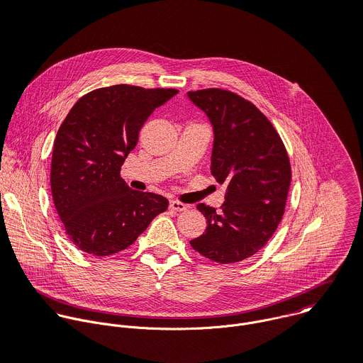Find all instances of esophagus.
<instances>
[{"mask_svg": "<svg viewBox=\"0 0 363 363\" xmlns=\"http://www.w3.org/2000/svg\"><path fill=\"white\" fill-rule=\"evenodd\" d=\"M169 208L171 210H174V211H185L188 206L185 205V203H182V202H179V201H169Z\"/></svg>", "mask_w": 363, "mask_h": 363, "instance_id": "obj_1", "label": "esophagus"}]
</instances>
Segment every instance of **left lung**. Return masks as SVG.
I'll return each mask as SVG.
<instances>
[{"label": "left lung", "instance_id": "left-lung-1", "mask_svg": "<svg viewBox=\"0 0 363 363\" xmlns=\"http://www.w3.org/2000/svg\"><path fill=\"white\" fill-rule=\"evenodd\" d=\"M188 97L213 125L211 175L227 185L220 211L196 205L208 225L189 242L216 263H238L276 233L291 181L290 161L277 130L251 101L223 89L188 91Z\"/></svg>", "mask_w": 363, "mask_h": 363}]
</instances>
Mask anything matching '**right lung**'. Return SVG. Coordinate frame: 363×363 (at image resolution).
Wrapping results in <instances>:
<instances>
[{
	"instance_id": "obj_1",
	"label": "right lung",
	"mask_w": 363,
	"mask_h": 363,
	"mask_svg": "<svg viewBox=\"0 0 363 363\" xmlns=\"http://www.w3.org/2000/svg\"><path fill=\"white\" fill-rule=\"evenodd\" d=\"M178 93L116 84L80 97L62 123L51 158V194L70 241L97 257L116 254L167 211L168 199L135 191L121 168L150 113Z\"/></svg>"
}]
</instances>
